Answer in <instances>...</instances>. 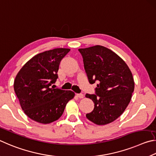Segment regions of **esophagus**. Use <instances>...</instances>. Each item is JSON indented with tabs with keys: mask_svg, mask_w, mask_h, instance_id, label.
Masks as SVG:
<instances>
[{
	"mask_svg": "<svg viewBox=\"0 0 156 156\" xmlns=\"http://www.w3.org/2000/svg\"><path fill=\"white\" fill-rule=\"evenodd\" d=\"M76 96H77L79 98H80V99H83V94L82 93L76 94Z\"/></svg>",
	"mask_w": 156,
	"mask_h": 156,
	"instance_id": "obj_1",
	"label": "esophagus"
}]
</instances>
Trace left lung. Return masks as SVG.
<instances>
[{
  "instance_id": "1",
  "label": "left lung",
  "mask_w": 156,
  "mask_h": 156,
  "mask_svg": "<svg viewBox=\"0 0 156 156\" xmlns=\"http://www.w3.org/2000/svg\"><path fill=\"white\" fill-rule=\"evenodd\" d=\"M89 83L97 81L95 94L86 97L94 103L87 119L99 125L115 121L129 104L134 81L128 66L119 55L104 46L80 48Z\"/></svg>"
}]
</instances>
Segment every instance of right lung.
I'll return each instance as SVG.
<instances>
[{
    "label": "right lung",
    "mask_w": 156,
    "mask_h": 156,
    "mask_svg": "<svg viewBox=\"0 0 156 156\" xmlns=\"http://www.w3.org/2000/svg\"><path fill=\"white\" fill-rule=\"evenodd\" d=\"M69 48H54L36 55L16 75L13 88L26 115L34 121L48 124L59 119L66 105L75 96L71 90L54 88L60 62Z\"/></svg>",
    "instance_id": "add662e5"
}]
</instances>
